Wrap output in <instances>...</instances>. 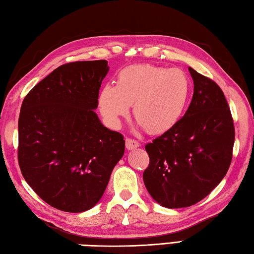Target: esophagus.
Segmentation results:
<instances>
[{
	"instance_id": "34e87169",
	"label": "esophagus",
	"mask_w": 254,
	"mask_h": 254,
	"mask_svg": "<svg viewBox=\"0 0 254 254\" xmlns=\"http://www.w3.org/2000/svg\"><path fill=\"white\" fill-rule=\"evenodd\" d=\"M137 147H139V143L135 139H130V138H127L126 139V148L128 150H131V149H135Z\"/></svg>"
}]
</instances>
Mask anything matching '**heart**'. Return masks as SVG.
Here are the masks:
<instances>
[{
  "instance_id": "obj_1",
  "label": "heart",
  "mask_w": 254,
  "mask_h": 254,
  "mask_svg": "<svg viewBox=\"0 0 254 254\" xmlns=\"http://www.w3.org/2000/svg\"><path fill=\"white\" fill-rule=\"evenodd\" d=\"M192 83L183 70L153 64L122 69L116 86L105 83L98 95L102 117L118 127L134 104V117L149 134L172 129L188 108Z\"/></svg>"
}]
</instances>
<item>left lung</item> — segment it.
<instances>
[{"label": "left lung", "mask_w": 254, "mask_h": 254, "mask_svg": "<svg viewBox=\"0 0 254 254\" xmlns=\"http://www.w3.org/2000/svg\"><path fill=\"white\" fill-rule=\"evenodd\" d=\"M189 109L172 129L145 146L149 156L144 184L164 207L193 205L207 196L228 172L234 125L221 88L193 68Z\"/></svg>", "instance_id": "obj_1"}]
</instances>
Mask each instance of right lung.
I'll list each match as a JSON object with an SVG mask.
<instances>
[{"label": "right lung", "mask_w": 254, "mask_h": 254, "mask_svg": "<svg viewBox=\"0 0 254 254\" xmlns=\"http://www.w3.org/2000/svg\"><path fill=\"white\" fill-rule=\"evenodd\" d=\"M108 61L60 65L24 98L17 158L31 189L58 210L80 213L100 201L125 153L122 134L95 110Z\"/></svg>", "instance_id": "right-lung-1"}]
</instances>
